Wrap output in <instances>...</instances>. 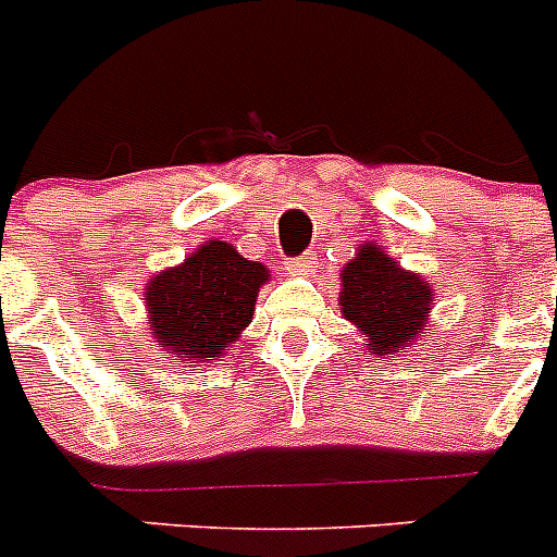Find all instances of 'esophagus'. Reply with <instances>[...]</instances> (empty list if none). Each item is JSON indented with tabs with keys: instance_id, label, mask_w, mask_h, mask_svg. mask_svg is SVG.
Instances as JSON below:
<instances>
[{
	"instance_id": "obj_1",
	"label": "esophagus",
	"mask_w": 557,
	"mask_h": 557,
	"mask_svg": "<svg viewBox=\"0 0 557 557\" xmlns=\"http://www.w3.org/2000/svg\"><path fill=\"white\" fill-rule=\"evenodd\" d=\"M312 268H314V250H309V253H301V256H295L293 262H289V273L301 275V278H307V275L312 273Z\"/></svg>"
}]
</instances>
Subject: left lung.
Masks as SVG:
<instances>
[{"instance_id":"1","label":"left lung","mask_w":557,"mask_h":557,"mask_svg":"<svg viewBox=\"0 0 557 557\" xmlns=\"http://www.w3.org/2000/svg\"><path fill=\"white\" fill-rule=\"evenodd\" d=\"M339 309L366 334L371 354H401L424 337L432 309V289L418 273L398 268L387 250L373 243L359 245L351 262L339 273Z\"/></svg>"}]
</instances>
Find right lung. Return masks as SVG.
Here are the masks:
<instances>
[{"label": "right lung", "instance_id": "right-lung-1", "mask_svg": "<svg viewBox=\"0 0 557 557\" xmlns=\"http://www.w3.org/2000/svg\"><path fill=\"white\" fill-rule=\"evenodd\" d=\"M270 278L262 262L209 239L189 259L152 275L145 293L156 346L184 362L223 357L256 309L259 287Z\"/></svg>", "mask_w": 557, "mask_h": 557}]
</instances>
